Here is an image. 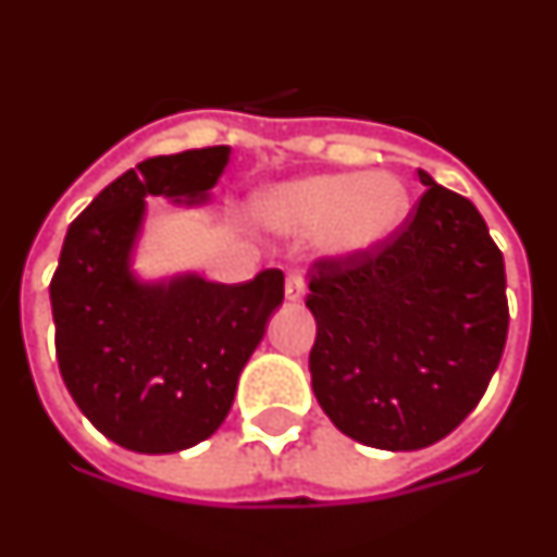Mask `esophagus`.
Listing matches in <instances>:
<instances>
[{
  "instance_id": "34e87169",
  "label": "esophagus",
  "mask_w": 557,
  "mask_h": 557,
  "mask_svg": "<svg viewBox=\"0 0 557 557\" xmlns=\"http://www.w3.org/2000/svg\"><path fill=\"white\" fill-rule=\"evenodd\" d=\"M284 295H287L289 304H301L304 295H307V284H304L301 273H289L287 284H284Z\"/></svg>"
}]
</instances>
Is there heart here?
Returning <instances> with one entry per match:
<instances>
[{
	"label": "heart",
	"mask_w": 557,
	"mask_h": 557,
	"mask_svg": "<svg viewBox=\"0 0 557 557\" xmlns=\"http://www.w3.org/2000/svg\"><path fill=\"white\" fill-rule=\"evenodd\" d=\"M412 209L410 186L396 172H326L268 189L256 203L259 220L287 236L321 231L323 250L359 259L401 231Z\"/></svg>",
	"instance_id": "heart-1"
}]
</instances>
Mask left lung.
I'll return each mask as SVG.
<instances>
[{"label":"left lung","instance_id":"left-lung-1","mask_svg":"<svg viewBox=\"0 0 557 557\" xmlns=\"http://www.w3.org/2000/svg\"><path fill=\"white\" fill-rule=\"evenodd\" d=\"M405 231L359 259L318 262L309 373L318 405L357 444L416 451L480 405L508 339L505 262L474 203L418 170Z\"/></svg>","mask_w":557,"mask_h":557}]
</instances>
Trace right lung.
<instances>
[{
  "label": "right lung",
  "instance_id": "1",
  "mask_svg": "<svg viewBox=\"0 0 557 557\" xmlns=\"http://www.w3.org/2000/svg\"><path fill=\"white\" fill-rule=\"evenodd\" d=\"M228 161L231 147L141 161L108 184L63 239L49 284L63 385L122 449L172 455L214 435L284 301L282 270L245 284L136 270L147 198L203 209Z\"/></svg>",
  "mask_w": 557,
  "mask_h": 557
}]
</instances>
